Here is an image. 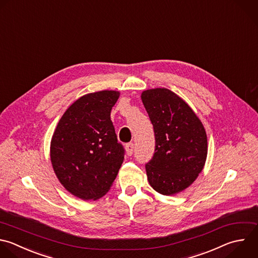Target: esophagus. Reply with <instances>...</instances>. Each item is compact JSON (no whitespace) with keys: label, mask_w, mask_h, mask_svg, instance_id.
I'll return each mask as SVG.
<instances>
[{"label":"esophagus","mask_w":258,"mask_h":258,"mask_svg":"<svg viewBox=\"0 0 258 258\" xmlns=\"http://www.w3.org/2000/svg\"><path fill=\"white\" fill-rule=\"evenodd\" d=\"M125 149H126V153L127 155L131 156L133 154V150H134V144L132 142L130 143H127L126 146H125Z\"/></svg>","instance_id":"obj_1"}]
</instances>
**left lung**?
Wrapping results in <instances>:
<instances>
[{"instance_id": "8db88e82", "label": "left lung", "mask_w": 258, "mask_h": 258, "mask_svg": "<svg viewBox=\"0 0 258 258\" xmlns=\"http://www.w3.org/2000/svg\"><path fill=\"white\" fill-rule=\"evenodd\" d=\"M153 125L155 149L145 164L149 184L164 196L189 186L203 170L208 141L205 128L190 107L167 89L141 95Z\"/></svg>"}]
</instances>
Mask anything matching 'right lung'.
I'll return each instance as SVG.
<instances>
[{
  "label": "right lung",
  "instance_id": "obj_1",
  "mask_svg": "<svg viewBox=\"0 0 258 258\" xmlns=\"http://www.w3.org/2000/svg\"><path fill=\"white\" fill-rule=\"evenodd\" d=\"M116 91L91 93L62 115L50 143V159L60 183L74 196L90 201L107 194L123 163L111 110Z\"/></svg>",
  "mask_w": 258,
  "mask_h": 258
}]
</instances>
